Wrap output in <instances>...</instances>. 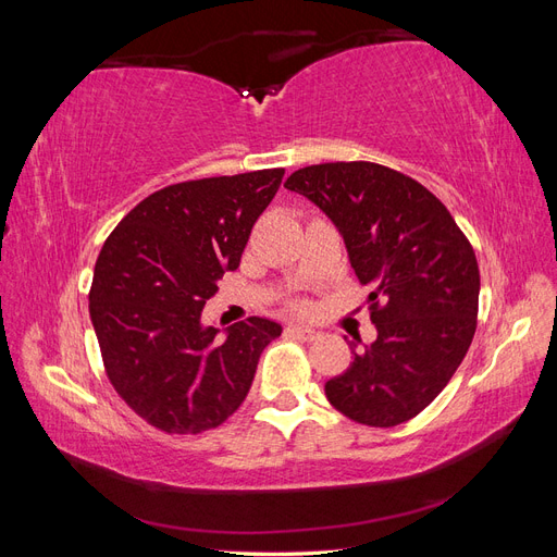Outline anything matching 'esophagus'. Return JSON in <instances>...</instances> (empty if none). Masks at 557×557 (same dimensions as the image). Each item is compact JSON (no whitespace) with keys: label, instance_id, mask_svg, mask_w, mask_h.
<instances>
[{"label":"esophagus","instance_id":"1","mask_svg":"<svg viewBox=\"0 0 557 557\" xmlns=\"http://www.w3.org/2000/svg\"><path fill=\"white\" fill-rule=\"evenodd\" d=\"M288 334L297 336V339H301V342H315V339H320V332L313 330V327H307V325H290Z\"/></svg>","mask_w":557,"mask_h":557}]
</instances>
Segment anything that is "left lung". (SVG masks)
I'll use <instances>...</instances> for the list:
<instances>
[{"instance_id":"obj_1","label":"left lung","mask_w":557,"mask_h":557,"mask_svg":"<svg viewBox=\"0 0 557 557\" xmlns=\"http://www.w3.org/2000/svg\"><path fill=\"white\" fill-rule=\"evenodd\" d=\"M285 188L330 218L356 276L372 290L376 342L325 383V395L356 423L399 425L444 391L474 339V248L425 185L383 164H313Z\"/></svg>"}]
</instances>
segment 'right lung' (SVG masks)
I'll use <instances>...</instances> for the list:
<instances>
[{"mask_svg": "<svg viewBox=\"0 0 557 557\" xmlns=\"http://www.w3.org/2000/svg\"><path fill=\"white\" fill-rule=\"evenodd\" d=\"M283 174L170 185L139 201L99 252L92 327L117 395L150 425L176 434L221 425L246 399L264 346L281 336V323L260 315L221 332L201 323V309L239 267Z\"/></svg>", "mask_w": 557, "mask_h": 557, "instance_id": "obj_1", "label": "right lung"}]
</instances>
